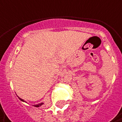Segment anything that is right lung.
Here are the masks:
<instances>
[{
  "mask_svg": "<svg viewBox=\"0 0 122 122\" xmlns=\"http://www.w3.org/2000/svg\"><path fill=\"white\" fill-rule=\"evenodd\" d=\"M21 100H22V101H23L22 99H21ZM43 104V102H41V103H40V104H38V105H35V107H40V106H41V105H42Z\"/></svg>",
  "mask_w": 122,
  "mask_h": 122,
  "instance_id": "obj_1",
  "label": "right lung"
}]
</instances>
